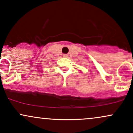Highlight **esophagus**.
<instances>
[{"mask_svg":"<svg viewBox=\"0 0 133 133\" xmlns=\"http://www.w3.org/2000/svg\"><path fill=\"white\" fill-rule=\"evenodd\" d=\"M63 56L64 58H68V55L67 54H63Z\"/></svg>","mask_w":133,"mask_h":133,"instance_id":"1","label":"esophagus"}]
</instances>
